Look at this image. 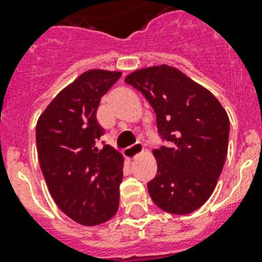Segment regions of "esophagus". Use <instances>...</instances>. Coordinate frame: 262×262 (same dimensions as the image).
Listing matches in <instances>:
<instances>
[{"mask_svg":"<svg viewBox=\"0 0 262 262\" xmlns=\"http://www.w3.org/2000/svg\"><path fill=\"white\" fill-rule=\"evenodd\" d=\"M141 152H143V145H141V143H136L125 149V156H126L127 159H135L136 156H139Z\"/></svg>","mask_w":262,"mask_h":262,"instance_id":"obj_1","label":"esophagus"}]
</instances>
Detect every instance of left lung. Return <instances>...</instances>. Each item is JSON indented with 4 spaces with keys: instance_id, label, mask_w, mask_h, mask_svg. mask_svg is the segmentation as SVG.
Here are the masks:
<instances>
[{
    "instance_id": "obj_1",
    "label": "left lung",
    "mask_w": 262,
    "mask_h": 262,
    "mask_svg": "<svg viewBox=\"0 0 262 262\" xmlns=\"http://www.w3.org/2000/svg\"><path fill=\"white\" fill-rule=\"evenodd\" d=\"M125 81L149 102L167 143L154 151L158 172L147 185L152 201L168 213H191L209 199L223 170L227 113L207 88L172 67L140 69Z\"/></svg>"
}]
</instances>
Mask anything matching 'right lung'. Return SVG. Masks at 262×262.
Wrapping results in <instances>:
<instances>
[{"mask_svg": "<svg viewBox=\"0 0 262 262\" xmlns=\"http://www.w3.org/2000/svg\"><path fill=\"white\" fill-rule=\"evenodd\" d=\"M119 77V72H85L51 100L36 123L39 164L51 197L84 226L104 223L118 211L123 158L104 141L98 145L104 129L96 111Z\"/></svg>", "mask_w": 262, "mask_h": 262, "instance_id": "right-lung-1", "label": "right lung"}]
</instances>
